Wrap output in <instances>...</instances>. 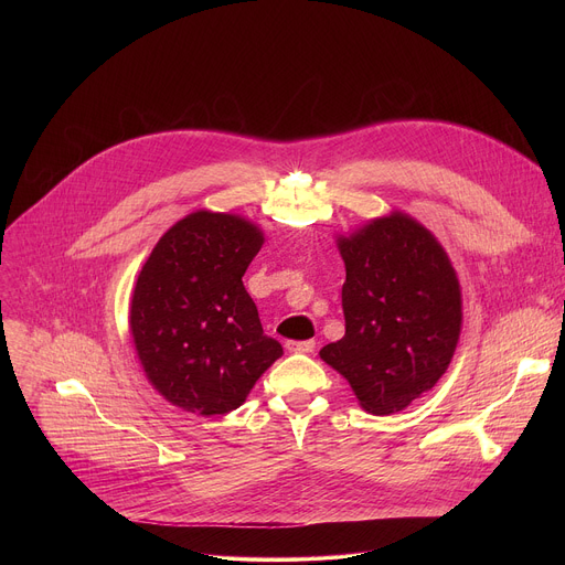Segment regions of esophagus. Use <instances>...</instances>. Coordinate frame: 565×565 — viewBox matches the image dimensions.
<instances>
[{
    "mask_svg": "<svg viewBox=\"0 0 565 565\" xmlns=\"http://www.w3.org/2000/svg\"><path fill=\"white\" fill-rule=\"evenodd\" d=\"M286 351H290V353H312L315 351V340H288Z\"/></svg>",
    "mask_w": 565,
    "mask_h": 565,
    "instance_id": "34e87169",
    "label": "esophagus"
}]
</instances>
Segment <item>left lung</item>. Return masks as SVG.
<instances>
[{
	"instance_id": "obj_1",
	"label": "left lung",
	"mask_w": 565,
	"mask_h": 565,
	"mask_svg": "<svg viewBox=\"0 0 565 565\" xmlns=\"http://www.w3.org/2000/svg\"><path fill=\"white\" fill-rule=\"evenodd\" d=\"M347 333L319 351L360 405L402 412L447 371L460 335L456 273L429 230L391 214L340 238Z\"/></svg>"
}]
</instances>
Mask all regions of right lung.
<instances>
[{"label":"right lung","mask_w":565,"mask_h":565,"mask_svg":"<svg viewBox=\"0 0 565 565\" xmlns=\"http://www.w3.org/2000/svg\"><path fill=\"white\" fill-rule=\"evenodd\" d=\"M262 244L244 218L194 212L160 236L138 275L129 327L140 364L153 388L190 414L241 407L284 353L264 335L241 281Z\"/></svg>","instance_id":"obj_1"}]
</instances>
